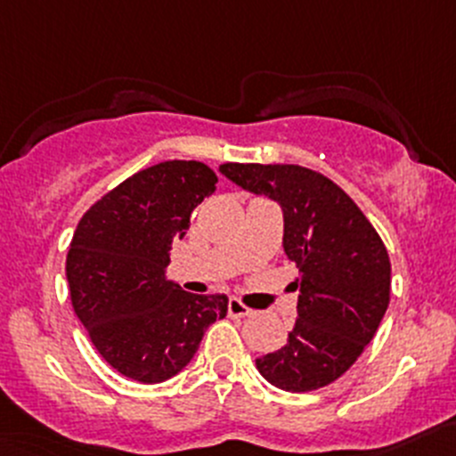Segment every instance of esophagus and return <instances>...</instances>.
I'll list each match as a JSON object with an SVG mask.
<instances>
[{"label": "esophagus", "mask_w": 456, "mask_h": 456, "mask_svg": "<svg viewBox=\"0 0 456 456\" xmlns=\"http://www.w3.org/2000/svg\"><path fill=\"white\" fill-rule=\"evenodd\" d=\"M227 311H229V315H232V317H247V315L254 314V309L245 306L240 300H236V297H232V300H229Z\"/></svg>", "instance_id": "34e87169"}]
</instances>
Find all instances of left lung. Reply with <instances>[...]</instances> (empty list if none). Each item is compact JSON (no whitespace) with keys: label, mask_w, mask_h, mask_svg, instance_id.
<instances>
[{"label":"left lung","mask_w":456,"mask_h":456,"mask_svg":"<svg viewBox=\"0 0 456 456\" xmlns=\"http://www.w3.org/2000/svg\"><path fill=\"white\" fill-rule=\"evenodd\" d=\"M218 172L282 209V247L297 265L287 346L256 360L275 388L309 393L355 364L390 300V260L372 224L333 181L300 165L224 163Z\"/></svg>","instance_id":"obj_1"}]
</instances>
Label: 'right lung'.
<instances>
[{
	"instance_id": "obj_1",
	"label": "right lung",
	"mask_w": 456,
	"mask_h": 456,
	"mask_svg": "<svg viewBox=\"0 0 456 456\" xmlns=\"http://www.w3.org/2000/svg\"><path fill=\"white\" fill-rule=\"evenodd\" d=\"M199 160H165L114 187L81 218L66 260L75 314L103 360L130 379L159 384L194 360L227 296H194L167 278L172 242L216 191Z\"/></svg>"
}]
</instances>
